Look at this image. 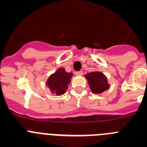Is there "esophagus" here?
<instances>
[{"label": "esophagus", "mask_w": 147, "mask_h": 147, "mask_svg": "<svg viewBox=\"0 0 147 147\" xmlns=\"http://www.w3.org/2000/svg\"><path fill=\"white\" fill-rule=\"evenodd\" d=\"M83 74V72H82V71H79V72H75V75H77V76H82Z\"/></svg>", "instance_id": "obj_1"}]
</instances>
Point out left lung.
<instances>
[{"mask_svg":"<svg viewBox=\"0 0 147 147\" xmlns=\"http://www.w3.org/2000/svg\"><path fill=\"white\" fill-rule=\"evenodd\" d=\"M89 87L93 93L101 94L110 88V84L108 83V79L103 73L99 71L91 72L85 75Z\"/></svg>","mask_w":147,"mask_h":147,"instance_id":"obj_1","label":"left lung"}]
</instances>
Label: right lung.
Masks as SVG:
<instances>
[{"label": "right lung", "instance_id": "add662e5", "mask_svg": "<svg viewBox=\"0 0 147 147\" xmlns=\"http://www.w3.org/2000/svg\"><path fill=\"white\" fill-rule=\"evenodd\" d=\"M72 75V73L67 72L65 69L61 67L50 75L46 82V85L53 94L61 96L64 94L68 88V85L70 83Z\"/></svg>", "mask_w": 147, "mask_h": 147}]
</instances>
